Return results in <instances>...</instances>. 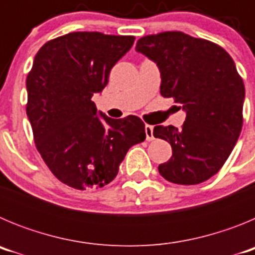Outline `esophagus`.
<instances>
[{"instance_id":"obj_1","label":"esophagus","mask_w":255,"mask_h":255,"mask_svg":"<svg viewBox=\"0 0 255 255\" xmlns=\"http://www.w3.org/2000/svg\"><path fill=\"white\" fill-rule=\"evenodd\" d=\"M145 139L148 141L153 140L154 139V135H153V126L152 125H145Z\"/></svg>"}]
</instances>
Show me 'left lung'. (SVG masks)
<instances>
[{
  "instance_id": "obj_1",
  "label": "left lung",
  "mask_w": 255,
  "mask_h": 255,
  "mask_svg": "<svg viewBox=\"0 0 255 255\" xmlns=\"http://www.w3.org/2000/svg\"><path fill=\"white\" fill-rule=\"evenodd\" d=\"M135 49L154 61L161 94L186 111L181 129L154 126L153 135L171 144L172 157L161 176L180 185L211 179L233 152L243 128L245 87L233 57L218 44L182 31L145 35Z\"/></svg>"
}]
</instances>
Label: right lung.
<instances>
[{
	"label": "right lung",
	"mask_w": 255,
	"mask_h": 255,
	"mask_svg": "<svg viewBox=\"0 0 255 255\" xmlns=\"http://www.w3.org/2000/svg\"><path fill=\"white\" fill-rule=\"evenodd\" d=\"M132 35L74 31L40 47L26 76V115L38 152L51 172L78 190L116 177L130 147L145 139L138 116L110 119L92 101L111 69L131 48Z\"/></svg>",
	"instance_id": "add662e5"
}]
</instances>
